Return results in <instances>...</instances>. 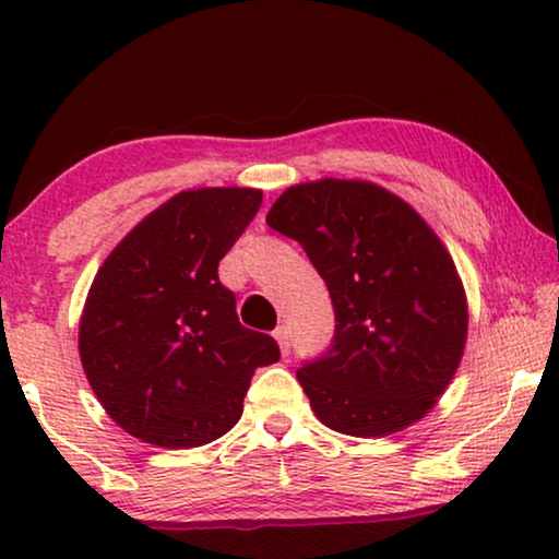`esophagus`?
<instances>
[{"instance_id": "esophagus-1", "label": "esophagus", "mask_w": 559, "mask_h": 559, "mask_svg": "<svg viewBox=\"0 0 559 559\" xmlns=\"http://www.w3.org/2000/svg\"><path fill=\"white\" fill-rule=\"evenodd\" d=\"M274 341L280 343V350H282V356H287L289 354V328L287 325H277L274 328Z\"/></svg>"}]
</instances>
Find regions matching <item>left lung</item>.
<instances>
[{
	"label": "left lung",
	"instance_id": "1",
	"mask_svg": "<svg viewBox=\"0 0 559 559\" xmlns=\"http://www.w3.org/2000/svg\"><path fill=\"white\" fill-rule=\"evenodd\" d=\"M331 293L335 335L297 379L320 423L384 438L423 419L463 358L468 302L445 243L400 195L369 180L287 188L266 213Z\"/></svg>",
	"mask_w": 559,
	"mask_h": 559
}]
</instances>
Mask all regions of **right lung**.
I'll return each mask as SVG.
<instances>
[{"mask_svg": "<svg viewBox=\"0 0 559 559\" xmlns=\"http://www.w3.org/2000/svg\"><path fill=\"white\" fill-rule=\"evenodd\" d=\"M262 205L257 188L182 190L121 239L88 289L79 354L114 423L159 448H198L239 423L249 381L280 358L249 331L218 262Z\"/></svg>", "mask_w": 559, "mask_h": 559, "instance_id": "add662e5", "label": "right lung"}]
</instances>
